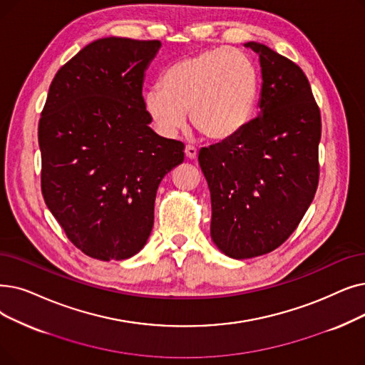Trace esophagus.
Segmentation results:
<instances>
[{
    "mask_svg": "<svg viewBox=\"0 0 365 365\" xmlns=\"http://www.w3.org/2000/svg\"><path fill=\"white\" fill-rule=\"evenodd\" d=\"M185 156L187 158L189 161H194L197 158V149L192 148V146H186L185 148Z\"/></svg>",
    "mask_w": 365,
    "mask_h": 365,
    "instance_id": "1",
    "label": "esophagus"
}]
</instances>
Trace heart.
Returning a JSON list of instances; mask_svg holds the SVG:
<instances>
[{"mask_svg": "<svg viewBox=\"0 0 365 365\" xmlns=\"http://www.w3.org/2000/svg\"><path fill=\"white\" fill-rule=\"evenodd\" d=\"M161 86L143 93L145 112L158 131L173 137L189 113L201 137L222 143L249 123L259 93V74L246 53L219 47L174 62L163 73Z\"/></svg>", "mask_w": 365, "mask_h": 365, "instance_id": "b5f03b06", "label": "heart"}]
</instances>
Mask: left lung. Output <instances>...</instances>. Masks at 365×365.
<instances>
[{
	"mask_svg": "<svg viewBox=\"0 0 365 365\" xmlns=\"http://www.w3.org/2000/svg\"><path fill=\"white\" fill-rule=\"evenodd\" d=\"M261 67L259 113L234 138L202 148L210 235L234 259L279 247L295 231L319 180L321 113L306 74L270 47L247 41Z\"/></svg>",
	"mask_w": 365,
	"mask_h": 365,
	"instance_id": "left-lung-1",
	"label": "left lung"
}]
</instances>
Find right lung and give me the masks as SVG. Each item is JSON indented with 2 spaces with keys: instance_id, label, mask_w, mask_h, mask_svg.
<instances>
[{
  "instance_id": "1",
  "label": "right lung",
  "mask_w": 365,
  "mask_h": 365,
  "mask_svg": "<svg viewBox=\"0 0 365 365\" xmlns=\"http://www.w3.org/2000/svg\"><path fill=\"white\" fill-rule=\"evenodd\" d=\"M161 41L95 40L56 73L38 123L47 209L85 255L126 259L153 228L158 186L183 143L158 135L143 107Z\"/></svg>"
}]
</instances>
